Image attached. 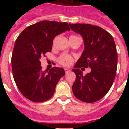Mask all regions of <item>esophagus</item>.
<instances>
[{"label":"esophagus","mask_w":129,"mask_h":129,"mask_svg":"<svg viewBox=\"0 0 129 129\" xmlns=\"http://www.w3.org/2000/svg\"><path fill=\"white\" fill-rule=\"evenodd\" d=\"M64 71H65V72L67 73V74H68V73L70 72L71 70H70V69H68V68H65V69H64Z\"/></svg>","instance_id":"1"}]
</instances>
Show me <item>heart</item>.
<instances>
[{
    "mask_svg": "<svg viewBox=\"0 0 129 129\" xmlns=\"http://www.w3.org/2000/svg\"><path fill=\"white\" fill-rule=\"evenodd\" d=\"M70 37H76L74 35L70 36ZM58 61L64 67H69L71 65L73 62V59L71 56L68 55L67 54H62L59 57Z\"/></svg>",
    "mask_w": 129,
    "mask_h": 129,
    "instance_id": "obj_1",
    "label": "heart"
}]
</instances>
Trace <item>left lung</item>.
<instances>
[{"instance_id":"left-lung-1","label":"left lung","mask_w":129,"mask_h":129,"mask_svg":"<svg viewBox=\"0 0 129 129\" xmlns=\"http://www.w3.org/2000/svg\"><path fill=\"white\" fill-rule=\"evenodd\" d=\"M69 25L73 31L81 35L85 46L75 64L76 68L72 69L76 76L72 85L73 93L83 102L94 103L107 94L116 77L118 54L114 40L109 32L98 26ZM88 66L91 72L83 76L79 68Z\"/></svg>"}]
</instances>
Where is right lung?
Masks as SVG:
<instances>
[{"instance_id": "obj_1", "label": "right lung", "mask_w": 129, "mask_h": 129, "mask_svg": "<svg viewBox=\"0 0 129 129\" xmlns=\"http://www.w3.org/2000/svg\"><path fill=\"white\" fill-rule=\"evenodd\" d=\"M67 30H70L67 22L43 20L27 27L16 40L11 57L13 78L21 94L30 101L50 99L65 74L63 68L57 67L43 71L40 59L51 52L54 37Z\"/></svg>"}]
</instances>
